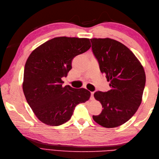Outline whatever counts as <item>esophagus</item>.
<instances>
[{
  "instance_id": "obj_1",
  "label": "esophagus",
  "mask_w": 159,
  "mask_h": 159,
  "mask_svg": "<svg viewBox=\"0 0 159 159\" xmlns=\"http://www.w3.org/2000/svg\"><path fill=\"white\" fill-rule=\"evenodd\" d=\"M93 92H91V97H90V99L91 100H93L94 98H93Z\"/></svg>"
}]
</instances>
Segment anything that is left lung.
<instances>
[{
	"label": "left lung",
	"instance_id": "obj_1",
	"mask_svg": "<svg viewBox=\"0 0 159 159\" xmlns=\"http://www.w3.org/2000/svg\"><path fill=\"white\" fill-rule=\"evenodd\" d=\"M90 40L100 72L111 87L106 92L94 93L103 110L93 119L103 127H117L129 120L140 106L146 84L144 69L131 50L120 42L110 38Z\"/></svg>",
	"mask_w": 159,
	"mask_h": 159
}]
</instances>
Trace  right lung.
Listing matches in <instances>:
<instances>
[{"instance_id":"right-lung-1","label":"right lung","mask_w":159,"mask_h":159,"mask_svg":"<svg viewBox=\"0 0 159 159\" xmlns=\"http://www.w3.org/2000/svg\"><path fill=\"white\" fill-rule=\"evenodd\" d=\"M91 47L89 39L59 37L35 49L26 61L22 88L37 117L49 126H59L72 117L76 106L91 93L85 89L63 87L62 77L72 69L76 56Z\"/></svg>"}]
</instances>
